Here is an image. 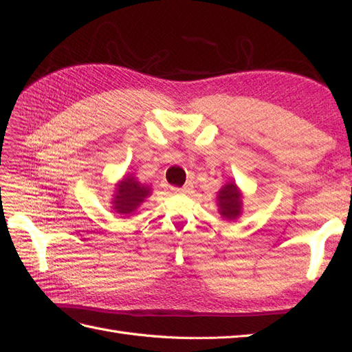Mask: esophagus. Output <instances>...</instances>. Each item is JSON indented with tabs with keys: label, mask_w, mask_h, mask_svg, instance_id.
<instances>
[{
	"label": "esophagus",
	"mask_w": 352,
	"mask_h": 352,
	"mask_svg": "<svg viewBox=\"0 0 352 352\" xmlns=\"http://www.w3.org/2000/svg\"><path fill=\"white\" fill-rule=\"evenodd\" d=\"M172 190H173L175 194H192L194 186L190 185V184H186L182 188H172Z\"/></svg>",
	"instance_id": "1"
}]
</instances>
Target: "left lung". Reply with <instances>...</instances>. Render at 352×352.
<instances>
[{
    "label": "left lung",
    "instance_id": "obj_1",
    "mask_svg": "<svg viewBox=\"0 0 352 352\" xmlns=\"http://www.w3.org/2000/svg\"><path fill=\"white\" fill-rule=\"evenodd\" d=\"M217 207L220 214L228 220H235L242 212V194L233 182H228L217 194Z\"/></svg>",
    "mask_w": 352,
    "mask_h": 352
}]
</instances>
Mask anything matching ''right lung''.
<instances>
[{
  "label": "right lung",
  "instance_id": "right-lung-1",
  "mask_svg": "<svg viewBox=\"0 0 352 352\" xmlns=\"http://www.w3.org/2000/svg\"><path fill=\"white\" fill-rule=\"evenodd\" d=\"M151 188L141 185L136 177L129 175L124 176L116 185V192L113 195V210L122 216L132 214L140 207L144 199L150 195Z\"/></svg>",
  "mask_w": 352,
  "mask_h": 352
}]
</instances>
